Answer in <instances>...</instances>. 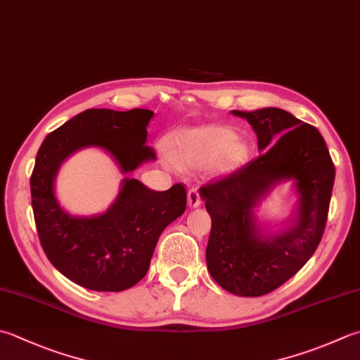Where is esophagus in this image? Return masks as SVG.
<instances>
[{
  "instance_id": "esophagus-1",
  "label": "esophagus",
  "mask_w": 360,
  "mask_h": 360,
  "mask_svg": "<svg viewBox=\"0 0 360 360\" xmlns=\"http://www.w3.org/2000/svg\"><path fill=\"white\" fill-rule=\"evenodd\" d=\"M187 198H188V206L190 207H200L201 206V196H200V192H198V188L196 187H192L188 190V193H187Z\"/></svg>"
}]
</instances>
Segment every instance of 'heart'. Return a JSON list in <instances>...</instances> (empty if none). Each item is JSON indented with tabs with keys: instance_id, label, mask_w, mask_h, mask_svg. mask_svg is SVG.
<instances>
[{
	"instance_id": "heart-1",
	"label": "heart",
	"mask_w": 360,
	"mask_h": 360,
	"mask_svg": "<svg viewBox=\"0 0 360 360\" xmlns=\"http://www.w3.org/2000/svg\"><path fill=\"white\" fill-rule=\"evenodd\" d=\"M248 148L242 140L236 139V132L226 126H201L184 129L173 139L172 154L162 150V159L167 165H181L198 168L210 165L218 174L229 173L246 159Z\"/></svg>"
}]
</instances>
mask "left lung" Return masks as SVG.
I'll return each instance as SVG.
<instances>
[{
  "label": "left lung",
  "instance_id": "8db88e82",
  "mask_svg": "<svg viewBox=\"0 0 360 360\" xmlns=\"http://www.w3.org/2000/svg\"><path fill=\"white\" fill-rule=\"evenodd\" d=\"M257 136L260 154L200 188L212 218L206 262L215 283L238 297H262L297 274L325 232L335 168L325 139L290 112L232 110ZM293 180L299 209L287 230L265 235L255 223L257 202L279 181Z\"/></svg>",
  "mask_w": 360,
  "mask_h": 360
}]
</instances>
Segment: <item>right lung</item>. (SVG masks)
<instances>
[{
	"mask_svg": "<svg viewBox=\"0 0 360 360\" xmlns=\"http://www.w3.org/2000/svg\"><path fill=\"white\" fill-rule=\"evenodd\" d=\"M153 110L87 109L48 134L31 176L32 210L46 257L63 276L96 292H122L142 279L168 224L184 214L187 192L174 184L165 192L124 178L114 204L101 215L73 217L60 207L54 181L62 162L81 148L108 151L122 173L156 160L146 146Z\"/></svg>",
	"mask_w": 360,
	"mask_h": 360,
	"instance_id": "obj_1",
	"label": "right lung"
}]
</instances>
